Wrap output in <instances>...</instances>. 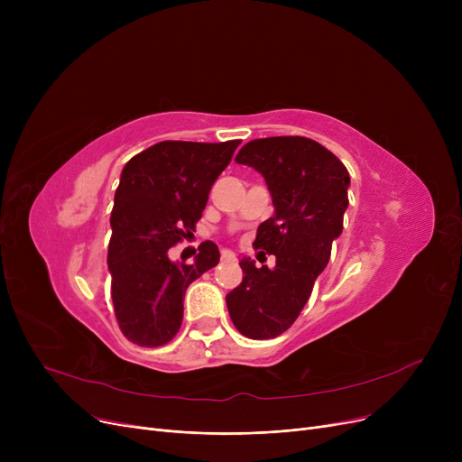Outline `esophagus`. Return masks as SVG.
<instances>
[{
    "label": "esophagus",
    "mask_w": 462,
    "mask_h": 462,
    "mask_svg": "<svg viewBox=\"0 0 462 462\" xmlns=\"http://www.w3.org/2000/svg\"><path fill=\"white\" fill-rule=\"evenodd\" d=\"M221 258H223V260H232V258H234V253H232V251H223V253H221Z\"/></svg>",
    "instance_id": "obj_1"
}]
</instances>
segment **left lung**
<instances>
[{"instance_id":"1","label":"left lung","mask_w":462,"mask_h":462,"mask_svg":"<svg viewBox=\"0 0 462 462\" xmlns=\"http://www.w3.org/2000/svg\"><path fill=\"white\" fill-rule=\"evenodd\" d=\"M236 162L263 176L273 200V217L258 226L254 249L275 256V265L256 268L239 260L244 281L226 296L230 319L249 338H273L296 322L314 281L343 232L350 176L322 143L305 136H272L247 142Z\"/></svg>"}]
</instances>
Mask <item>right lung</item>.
<instances>
[{
	"mask_svg": "<svg viewBox=\"0 0 462 462\" xmlns=\"http://www.w3.org/2000/svg\"><path fill=\"white\" fill-rule=\"evenodd\" d=\"M237 145L164 140L124 166L110 215L108 270L116 319L131 343L155 348L172 341L187 286L218 263L213 241L200 244L194 263L172 262L168 249L192 236Z\"/></svg>",
	"mask_w": 462,
	"mask_h": 462,
	"instance_id": "1",
	"label": "right lung"
}]
</instances>
